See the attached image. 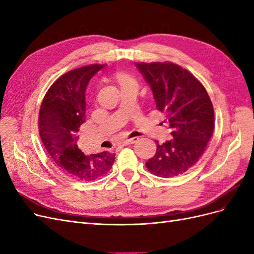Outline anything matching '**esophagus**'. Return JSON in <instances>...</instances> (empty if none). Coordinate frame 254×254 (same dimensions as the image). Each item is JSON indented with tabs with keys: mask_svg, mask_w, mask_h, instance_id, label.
I'll return each mask as SVG.
<instances>
[{
	"mask_svg": "<svg viewBox=\"0 0 254 254\" xmlns=\"http://www.w3.org/2000/svg\"><path fill=\"white\" fill-rule=\"evenodd\" d=\"M137 140H138V138H137V137H134V138H128V139H126V140L122 141V144H125V145H127V144H133V143L137 142Z\"/></svg>",
	"mask_w": 254,
	"mask_h": 254,
	"instance_id": "obj_1",
	"label": "esophagus"
}]
</instances>
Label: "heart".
<instances>
[{"label":"heart","instance_id":"1","mask_svg":"<svg viewBox=\"0 0 254 254\" xmlns=\"http://www.w3.org/2000/svg\"><path fill=\"white\" fill-rule=\"evenodd\" d=\"M115 77L118 84L122 87V86H127V85H130V84H134L137 85V81L135 80V78L129 75L128 72L126 71H117L115 73Z\"/></svg>","mask_w":254,"mask_h":254}]
</instances>
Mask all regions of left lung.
Here are the masks:
<instances>
[{"instance_id":"8db88e82","label":"left lung","mask_w":254,"mask_h":254,"mask_svg":"<svg viewBox=\"0 0 254 254\" xmlns=\"http://www.w3.org/2000/svg\"><path fill=\"white\" fill-rule=\"evenodd\" d=\"M151 85L156 109L173 138L158 144L145 162L152 174L170 178L184 174L199 160L214 130V110L200 81L173 62L136 63Z\"/></svg>"}]
</instances>
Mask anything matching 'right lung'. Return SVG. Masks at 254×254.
Here are the masks:
<instances>
[{"label":"right lung","instance_id":"add662e5","mask_svg":"<svg viewBox=\"0 0 254 254\" xmlns=\"http://www.w3.org/2000/svg\"><path fill=\"white\" fill-rule=\"evenodd\" d=\"M104 66L89 64L63 73L46 92L39 111V134L48 156L65 175L81 182L105 175L115 154H84L78 148V132L85 122V89Z\"/></svg>","mask_w":254,"mask_h":254}]
</instances>
